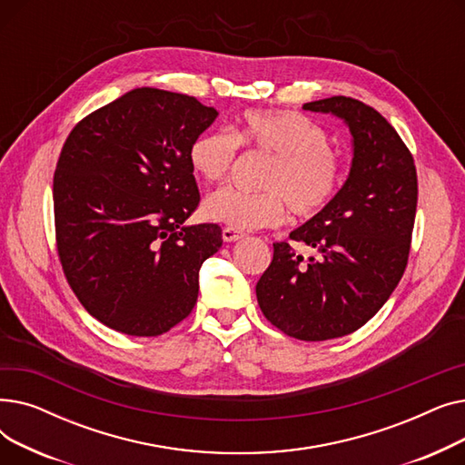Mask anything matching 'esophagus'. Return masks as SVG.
Listing matches in <instances>:
<instances>
[{"label":"esophagus","instance_id":"obj_1","mask_svg":"<svg viewBox=\"0 0 465 465\" xmlns=\"http://www.w3.org/2000/svg\"><path fill=\"white\" fill-rule=\"evenodd\" d=\"M223 237H224L226 242H233V241H239V239L245 237V233L235 230V228H224V230H223Z\"/></svg>","mask_w":465,"mask_h":465}]
</instances>
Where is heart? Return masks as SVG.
Segmentation results:
<instances>
[{"mask_svg": "<svg viewBox=\"0 0 465 465\" xmlns=\"http://www.w3.org/2000/svg\"><path fill=\"white\" fill-rule=\"evenodd\" d=\"M239 143L272 156L260 181L263 190L213 192L203 213L214 223L235 230L277 226L286 203L300 216H312L331 203L343 181V163L330 151L328 134L296 111H247L233 134L226 128L205 130L192 139L188 163L205 183L224 181Z\"/></svg>", "mask_w": 465, "mask_h": 465, "instance_id": "obj_1", "label": "heart"}]
</instances>
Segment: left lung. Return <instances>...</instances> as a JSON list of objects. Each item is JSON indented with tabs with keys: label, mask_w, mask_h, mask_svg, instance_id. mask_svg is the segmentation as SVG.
I'll list each match as a JSON object with an SVG mask.
<instances>
[{
	"label": "left lung",
	"mask_w": 465,
	"mask_h": 465,
	"mask_svg": "<svg viewBox=\"0 0 465 465\" xmlns=\"http://www.w3.org/2000/svg\"><path fill=\"white\" fill-rule=\"evenodd\" d=\"M305 111L341 118L352 139L349 177L328 207L290 232L316 256L273 242L256 284L265 319L302 341L343 337L361 328L398 286L417 213V169L398 132L373 107L333 95Z\"/></svg>",
	"instance_id": "8db88e82"
}]
</instances>
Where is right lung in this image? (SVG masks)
<instances>
[{
	"mask_svg": "<svg viewBox=\"0 0 465 465\" xmlns=\"http://www.w3.org/2000/svg\"><path fill=\"white\" fill-rule=\"evenodd\" d=\"M195 97L135 88L69 134L54 173L58 254L69 286L102 324L154 337L198 300L218 224H184L200 203L192 139L216 120Z\"/></svg>",
	"mask_w": 465,
	"mask_h": 465,
	"instance_id": "add662e5",
	"label": "right lung"
}]
</instances>
